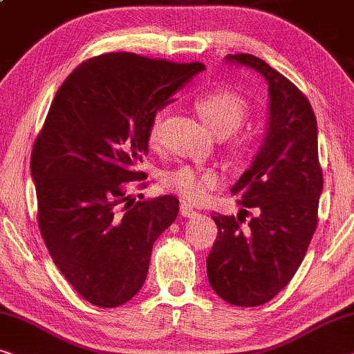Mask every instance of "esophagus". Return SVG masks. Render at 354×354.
Masks as SVG:
<instances>
[{"label":"esophagus","instance_id":"obj_1","mask_svg":"<svg viewBox=\"0 0 354 354\" xmlns=\"http://www.w3.org/2000/svg\"><path fill=\"white\" fill-rule=\"evenodd\" d=\"M179 212H181V215L184 218H191V216H194L197 213L196 208H194L191 203H186V202L181 203V207H179Z\"/></svg>","mask_w":354,"mask_h":354}]
</instances>
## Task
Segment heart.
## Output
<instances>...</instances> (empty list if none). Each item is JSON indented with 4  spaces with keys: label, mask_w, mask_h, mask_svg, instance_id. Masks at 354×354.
<instances>
[{
    "label": "heart",
    "mask_w": 354,
    "mask_h": 354,
    "mask_svg": "<svg viewBox=\"0 0 354 354\" xmlns=\"http://www.w3.org/2000/svg\"><path fill=\"white\" fill-rule=\"evenodd\" d=\"M196 109L205 125L216 136H229L237 131L248 117V104L236 93L215 89L208 91L196 101ZM165 112L157 111L151 118L147 129V142L151 147H158L163 136ZM221 181L220 173L213 168L183 165L168 170L162 175L160 183L168 191L179 194L189 202H202Z\"/></svg>",
    "instance_id": "b5f03b06"
}]
</instances>
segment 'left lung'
I'll use <instances>...</instances> for the list:
<instances>
[{
    "label": "left lung",
    "instance_id": "8db88e82",
    "mask_svg": "<svg viewBox=\"0 0 354 354\" xmlns=\"http://www.w3.org/2000/svg\"><path fill=\"white\" fill-rule=\"evenodd\" d=\"M229 62L255 68L270 89V127L252 167L231 187L243 208L212 215L218 236L207 258L213 290L236 306H260L292 281L317 226L322 168L317 123L305 94L252 54ZM250 216V221L245 216Z\"/></svg>",
    "mask_w": 354,
    "mask_h": 354
}]
</instances>
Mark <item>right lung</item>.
I'll return each mask as SVG.
<instances>
[{
  "mask_svg": "<svg viewBox=\"0 0 354 354\" xmlns=\"http://www.w3.org/2000/svg\"><path fill=\"white\" fill-rule=\"evenodd\" d=\"M203 68L101 54L80 64L53 99L30 163L38 227L54 265L93 305L115 308L136 295L153 242L176 220L175 196L134 202L127 183L147 176L139 165L153 113Z\"/></svg>",
  "mask_w": 354,
  "mask_h": 354,
  "instance_id": "right-lung-1",
  "label": "right lung"
}]
</instances>
